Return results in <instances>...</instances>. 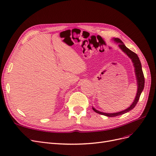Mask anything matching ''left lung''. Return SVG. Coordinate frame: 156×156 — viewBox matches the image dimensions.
<instances>
[{
	"instance_id": "left-lung-1",
	"label": "left lung",
	"mask_w": 156,
	"mask_h": 156,
	"mask_svg": "<svg viewBox=\"0 0 156 156\" xmlns=\"http://www.w3.org/2000/svg\"><path fill=\"white\" fill-rule=\"evenodd\" d=\"M114 40L119 44V46L120 47V48L122 51H123L125 53H126L127 55L132 60V62H133L134 67H135L136 80H137L138 89H137V93H136V97L135 98V100H134L133 103H132L131 105L129 107L126 108V109L124 111H120L119 112H115V113H105V112L98 111L96 109H95L94 108H92L94 111H95L96 112L98 113V114L105 115V116H107L108 117H115V116H119L121 115H124V114H125V113L129 112V111L133 109V108L136 105V103H137V102L139 100L141 92H142L143 90L144 89V74H143V69H142V66H141L140 61L137 55L127 48V47L124 44L123 42L122 41V40H120L119 38H115Z\"/></svg>"
}]
</instances>
